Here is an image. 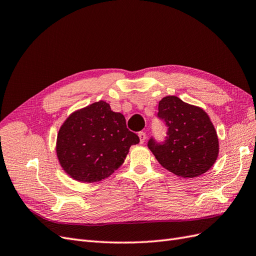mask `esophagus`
I'll return each mask as SVG.
<instances>
[{
    "mask_svg": "<svg viewBox=\"0 0 256 256\" xmlns=\"http://www.w3.org/2000/svg\"><path fill=\"white\" fill-rule=\"evenodd\" d=\"M138 138H140V143L143 144L145 142V140H146V134L143 132V131H141V132L138 134Z\"/></svg>",
    "mask_w": 256,
    "mask_h": 256,
    "instance_id": "1",
    "label": "esophagus"
}]
</instances>
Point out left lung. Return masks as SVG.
Here are the masks:
<instances>
[{
  "label": "left lung",
  "instance_id": "8db88e82",
  "mask_svg": "<svg viewBox=\"0 0 256 256\" xmlns=\"http://www.w3.org/2000/svg\"><path fill=\"white\" fill-rule=\"evenodd\" d=\"M158 116L168 126L164 144L148 142L159 164L180 178H194L212 168L219 156V138L208 114L176 96L159 102Z\"/></svg>",
  "mask_w": 256,
  "mask_h": 256
}]
</instances>
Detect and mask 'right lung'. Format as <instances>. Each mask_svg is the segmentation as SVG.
<instances>
[{"label": "right lung", "mask_w": 256, "mask_h": 256, "mask_svg": "<svg viewBox=\"0 0 256 256\" xmlns=\"http://www.w3.org/2000/svg\"><path fill=\"white\" fill-rule=\"evenodd\" d=\"M138 136L126 120L100 102L74 111L58 129L56 152L60 166L72 180L90 184L111 176L125 161Z\"/></svg>", "instance_id": "right-lung-1"}]
</instances>
